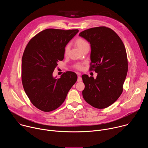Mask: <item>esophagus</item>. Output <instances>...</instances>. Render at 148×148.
<instances>
[{
    "label": "esophagus",
    "mask_w": 148,
    "mask_h": 148,
    "mask_svg": "<svg viewBox=\"0 0 148 148\" xmlns=\"http://www.w3.org/2000/svg\"><path fill=\"white\" fill-rule=\"evenodd\" d=\"M80 81H82V78L80 76H78L77 78V82H80Z\"/></svg>",
    "instance_id": "esophagus-1"
}]
</instances>
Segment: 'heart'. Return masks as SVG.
Returning <instances> with one entry per match:
<instances>
[{
	"label": "heart",
	"mask_w": 148,
	"mask_h": 148,
	"mask_svg": "<svg viewBox=\"0 0 148 148\" xmlns=\"http://www.w3.org/2000/svg\"><path fill=\"white\" fill-rule=\"evenodd\" d=\"M75 44L77 46V47L82 51L86 47L90 46L89 43L82 37H78L75 40ZM70 51V46L69 45H67L64 48V56H67L69 55ZM74 68L77 70H81L82 69V64L81 63H76L74 65Z\"/></svg>",
	"instance_id": "heart-1"
}]
</instances>
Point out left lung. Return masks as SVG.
I'll use <instances>...</instances> for the list:
<instances>
[{
  "instance_id": "obj_1",
  "label": "left lung",
  "mask_w": 148,
  "mask_h": 148,
  "mask_svg": "<svg viewBox=\"0 0 148 148\" xmlns=\"http://www.w3.org/2000/svg\"><path fill=\"white\" fill-rule=\"evenodd\" d=\"M79 35L91 44L90 71L98 73L97 78L82 75L85 101L98 109L107 108L122 94L128 63L123 42L111 29L105 26L90 28Z\"/></svg>"
}]
</instances>
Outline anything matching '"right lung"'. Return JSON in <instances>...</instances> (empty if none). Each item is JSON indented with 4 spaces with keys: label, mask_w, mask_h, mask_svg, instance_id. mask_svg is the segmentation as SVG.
Instances as JSON below:
<instances>
[{
    "label": "right lung",
    "mask_w": 148,
    "mask_h": 148,
    "mask_svg": "<svg viewBox=\"0 0 148 148\" xmlns=\"http://www.w3.org/2000/svg\"><path fill=\"white\" fill-rule=\"evenodd\" d=\"M78 32V29H47L37 33L27 43L22 57V81L32 104L50 112L64 102L77 80V74L66 71L56 79L53 73L57 61L64 58V48Z\"/></svg>",
    "instance_id": "right-lung-1"
}]
</instances>
